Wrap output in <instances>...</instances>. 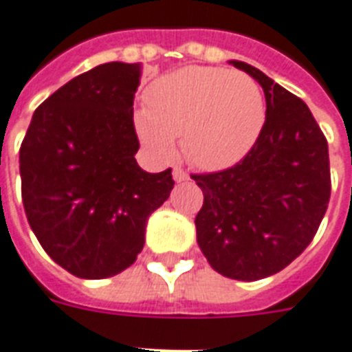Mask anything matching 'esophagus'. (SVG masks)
I'll return each instance as SVG.
<instances>
[{"label":"esophagus","mask_w":352,"mask_h":352,"mask_svg":"<svg viewBox=\"0 0 352 352\" xmlns=\"http://www.w3.org/2000/svg\"><path fill=\"white\" fill-rule=\"evenodd\" d=\"M172 176H174V180H176V182H186V180H188V172L184 170V168H178V166H176L174 170H172Z\"/></svg>","instance_id":"1"}]
</instances>
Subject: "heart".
Masks as SVG:
<instances>
[{
    "mask_svg": "<svg viewBox=\"0 0 352 352\" xmlns=\"http://www.w3.org/2000/svg\"><path fill=\"white\" fill-rule=\"evenodd\" d=\"M136 113L142 144L159 159L174 155V138L197 168L216 170L236 163L252 148L265 121L256 79L243 72L189 66L155 79Z\"/></svg>",
    "mask_w": 352,
    "mask_h": 352,
    "instance_id": "heart-1",
    "label": "heart"
}]
</instances>
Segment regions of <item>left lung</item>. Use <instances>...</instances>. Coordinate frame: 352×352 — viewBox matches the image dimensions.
Here are the masks:
<instances>
[{
	"label": "left lung",
	"instance_id": "obj_1",
	"mask_svg": "<svg viewBox=\"0 0 352 352\" xmlns=\"http://www.w3.org/2000/svg\"><path fill=\"white\" fill-rule=\"evenodd\" d=\"M231 64L261 85L265 123L239 163L191 174L204 195L197 243L220 275L260 280L290 265L316 235L330 201V157L305 102L250 64Z\"/></svg>",
	"mask_w": 352,
	"mask_h": 352
}]
</instances>
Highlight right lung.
Listing matches in <instances>:
<instances>
[{
	"label": "right lung",
	"instance_id": "add662e5",
	"mask_svg": "<svg viewBox=\"0 0 352 352\" xmlns=\"http://www.w3.org/2000/svg\"><path fill=\"white\" fill-rule=\"evenodd\" d=\"M142 64L108 62L74 77L36 109L21 146L22 203L43 250L79 278H106L136 261L149 214L168 199L166 168L134 153Z\"/></svg>",
	"mask_w": 352,
	"mask_h": 352
}]
</instances>
